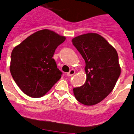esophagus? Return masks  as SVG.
Wrapping results in <instances>:
<instances>
[{
	"label": "esophagus",
	"instance_id": "34e87169",
	"mask_svg": "<svg viewBox=\"0 0 134 134\" xmlns=\"http://www.w3.org/2000/svg\"><path fill=\"white\" fill-rule=\"evenodd\" d=\"M75 73V70H70L68 72H67L66 73V76L67 77H71V76H72V75H74V74Z\"/></svg>",
	"mask_w": 134,
	"mask_h": 134
}]
</instances>
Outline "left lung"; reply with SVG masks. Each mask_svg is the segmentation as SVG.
Returning <instances> with one entry per match:
<instances>
[{
	"mask_svg": "<svg viewBox=\"0 0 134 134\" xmlns=\"http://www.w3.org/2000/svg\"><path fill=\"white\" fill-rule=\"evenodd\" d=\"M86 62V81L73 88L77 100L86 105L97 104L114 88L120 74L116 51L97 34H86L72 40Z\"/></svg>",
	"mask_w": 134,
	"mask_h": 134,
	"instance_id": "8db88e82",
	"label": "left lung"
}]
</instances>
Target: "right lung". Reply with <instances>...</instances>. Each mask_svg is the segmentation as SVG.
Wrapping results in <instances>:
<instances>
[{"label": "right lung", "instance_id": "obj_1", "mask_svg": "<svg viewBox=\"0 0 134 134\" xmlns=\"http://www.w3.org/2000/svg\"><path fill=\"white\" fill-rule=\"evenodd\" d=\"M66 37L48 29L35 32L13 49L10 72L20 90L33 98L43 97L60 79L53 56Z\"/></svg>", "mask_w": 134, "mask_h": 134}]
</instances>
